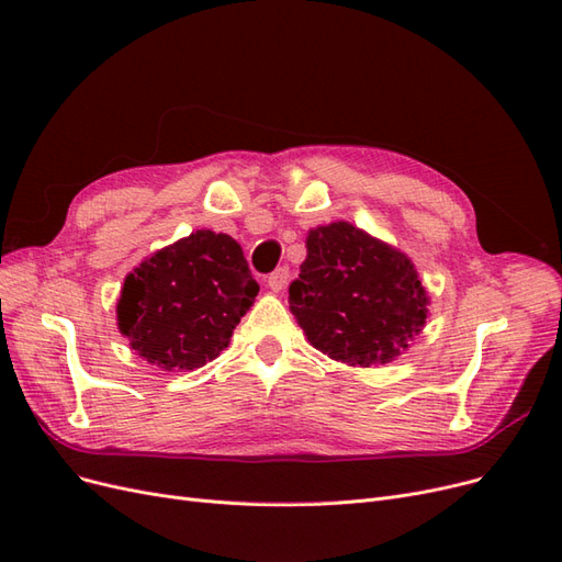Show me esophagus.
<instances>
[{
	"label": "esophagus",
	"mask_w": 562,
	"mask_h": 562,
	"mask_svg": "<svg viewBox=\"0 0 562 562\" xmlns=\"http://www.w3.org/2000/svg\"><path fill=\"white\" fill-rule=\"evenodd\" d=\"M288 277H291V271H288V267H279L274 274L267 277V288L271 293H281L285 283H288Z\"/></svg>",
	"instance_id": "esophagus-1"
}]
</instances>
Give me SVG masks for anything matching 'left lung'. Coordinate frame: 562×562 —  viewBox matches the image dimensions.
I'll return each mask as SVG.
<instances>
[{"label":"left lung","instance_id":"obj_1","mask_svg":"<svg viewBox=\"0 0 562 562\" xmlns=\"http://www.w3.org/2000/svg\"><path fill=\"white\" fill-rule=\"evenodd\" d=\"M288 302L307 342L351 368L386 366L411 349L431 297L407 255L347 220L307 232Z\"/></svg>","mask_w":562,"mask_h":562}]
</instances>
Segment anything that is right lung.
<instances>
[{"mask_svg":"<svg viewBox=\"0 0 562 562\" xmlns=\"http://www.w3.org/2000/svg\"><path fill=\"white\" fill-rule=\"evenodd\" d=\"M258 291L241 244L223 232L196 229L126 274L116 328L149 366L196 370L229 347Z\"/></svg>","mask_w":562,"mask_h":562,"instance_id":"1","label":"right lung"}]
</instances>
